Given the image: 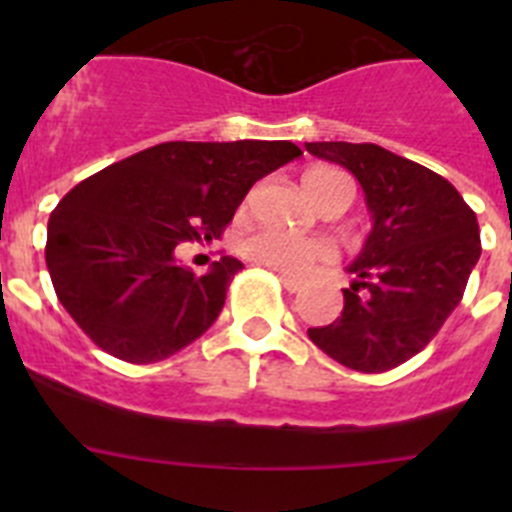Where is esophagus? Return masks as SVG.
<instances>
[{"label": "esophagus", "instance_id": "1", "mask_svg": "<svg viewBox=\"0 0 512 512\" xmlns=\"http://www.w3.org/2000/svg\"><path fill=\"white\" fill-rule=\"evenodd\" d=\"M279 282L284 284V289H287V292H300L302 289V282L295 277H284V274H279Z\"/></svg>", "mask_w": 512, "mask_h": 512}]
</instances>
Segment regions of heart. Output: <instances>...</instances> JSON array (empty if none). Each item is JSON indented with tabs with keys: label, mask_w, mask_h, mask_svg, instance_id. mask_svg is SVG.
<instances>
[{
	"label": "heart",
	"mask_w": 512,
	"mask_h": 512,
	"mask_svg": "<svg viewBox=\"0 0 512 512\" xmlns=\"http://www.w3.org/2000/svg\"><path fill=\"white\" fill-rule=\"evenodd\" d=\"M338 182H348V179L341 171L333 169H310L302 176V187L312 202ZM243 253L259 266H266L284 277H302L312 266L325 264L333 256V248L323 238H297L279 230H259L248 235Z\"/></svg>",
	"instance_id": "heart-1"
}]
</instances>
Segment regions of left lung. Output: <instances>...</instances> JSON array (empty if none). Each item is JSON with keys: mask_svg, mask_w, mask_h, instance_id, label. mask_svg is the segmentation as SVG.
I'll use <instances>...</instances> for the list:
<instances>
[{"mask_svg": "<svg viewBox=\"0 0 512 512\" xmlns=\"http://www.w3.org/2000/svg\"><path fill=\"white\" fill-rule=\"evenodd\" d=\"M359 179L372 233L348 264L343 312L307 336L338 364L390 372L433 341L479 261V225L454 184L374 143H305Z\"/></svg>", "mask_w": 512, "mask_h": 512, "instance_id": "left-lung-1", "label": "left lung"}]
</instances>
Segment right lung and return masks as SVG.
I'll use <instances>...</instances> for the list:
<instances>
[{
    "mask_svg": "<svg viewBox=\"0 0 512 512\" xmlns=\"http://www.w3.org/2000/svg\"><path fill=\"white\" fill-rule=\"evenodd\" d=\"M297 156L289 140H171L76 184L45 243L61 305L115 359L153 364L182 351L215 323L243 264L223 256L194 274L176 246L220 238L248 189Z\"/></svg>",
    "mask_w": 512,
    "mask_h": 512,
    "instance_id": "right-lung-1",
    "label": "right lung"
}]
</instances>
